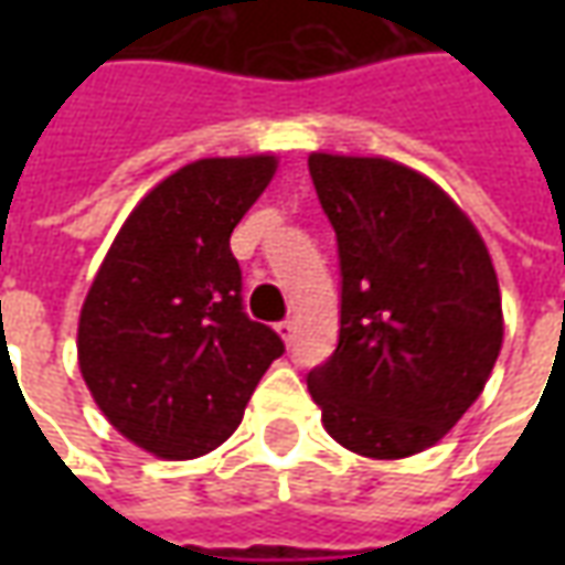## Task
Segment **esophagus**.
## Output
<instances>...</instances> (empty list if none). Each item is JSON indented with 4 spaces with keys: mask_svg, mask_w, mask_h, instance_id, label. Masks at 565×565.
<instances>
[{
    "mask_svg": "<svg viewBox=\"0 0 565 565\" xmlns=\"http://www.w3.org/2000/svg\"><path fill=\"white\" fill-rule=\"evenodd\" d=\"M278 332H281L284 342L294 344V339H296V323H294V320H281V323H278Z\"/></svg>",
    "mask_w": 565,
    "mask_h": 565,
    "instance_id": "obj_1",
    "label": "esophagus"
}]
</instances>
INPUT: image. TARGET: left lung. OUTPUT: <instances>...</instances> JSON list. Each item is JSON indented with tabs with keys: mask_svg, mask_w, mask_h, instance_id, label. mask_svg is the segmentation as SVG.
<instances>
[{
	"mask_svg": "<svg viewBox=\"0 0 565 565\" xmlns=\"http://www.w3.org/2000/svg\"><path fill=\"white\" fill-rule=\"evenodd\" d=\"M339 242V344L308 372L339 445L372 460L433 448L481 396L502 348V296L484 238L403 162L311 153Z\"/></svg>",
	"mask_w": 565,
	"mask_h": 565,
	"instance_id": "1",
	"label": "left lung"
}]
</instances>
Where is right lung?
<instances>
[{
  "label": "right lung",
  "mask_w": 565,
  "mask_h": 565,
  "mask_svg": "<svg viewBox=\"0 0 565 565\" xmlns=\"http://www.w3.org/2000/svg\"><path fill=\"white\" fill-rule=\"evenodd\" d=\"M278 160L186 162L132 209L78 320V363L117 433L166 460L209 454L242 424L250 393L284 354L245 315L230 235Z\"/></svg>",
  "instance_id": "right-lung-1"
}]
</instances>
